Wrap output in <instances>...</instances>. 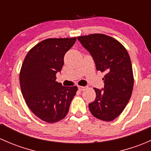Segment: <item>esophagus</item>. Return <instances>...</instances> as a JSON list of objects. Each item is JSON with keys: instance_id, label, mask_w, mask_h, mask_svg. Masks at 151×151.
I'll use <instances>...</instances> for the list:
<instances>
[{"instance_id": "obj_1", "label": "esophagus", "mask_w": 151, "mask_h": 151, "mask_svg": "<svg viewBox=\"0 0 151 151\" xmlns=\"http://www.w3.org/2000/svg\"><path fill=\"white\" fill-rule=\"evenodd\" d=\"M85 87L84 86H78V89L80 90V91H83V90H85Z\"/></svg>"}]
</instances>
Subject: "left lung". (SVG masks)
<instances>
[{"label": "left lung", "mask_w": 151, "mask_h": 151, "mask_svg": "<svg viewBox=\"0 0 151 151\" xmlns=\"http://www.w3.org/2000/svg\"><path fill=\"white\" fill-rule=\"evenodd\" d=\"M92 56L97 71L105 72L102 89L94 88L95 101L88 106L98 119L112 121L119 116L129 102L134 86L132 62L129 53L118 41L104 34L77 37Z\"/></svg>", "instance_id": "obj_1"}]
</instances>
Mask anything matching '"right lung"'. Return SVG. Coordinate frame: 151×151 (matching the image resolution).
Masks as SVG:
<instances>
[{"label":"right lung","instance_id":"obj_1","mask_svg":"<svg viewBox=\"0 0 151 151\" xmlns=\"http://www.w3.org/2000/svg\"><path fill=\"white\" fill-rule=\"evenodd\" d=\"M76 39H45L28 52L22 65L19 83L24 99L32 112L47 123L66 117L77 91V86H63L55 81L65 54Z\"/></svg>","mask_w":151,"mask_h":151}]
</instances>
